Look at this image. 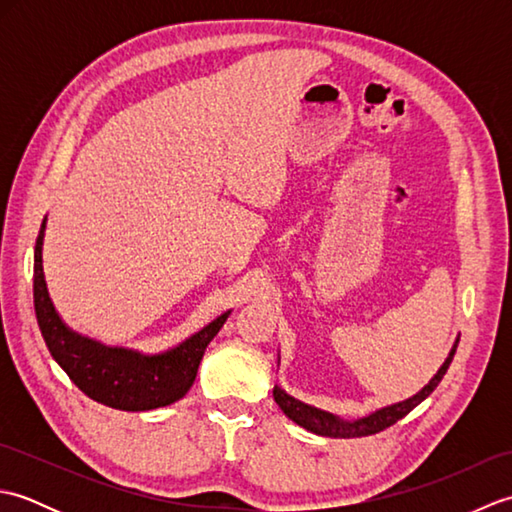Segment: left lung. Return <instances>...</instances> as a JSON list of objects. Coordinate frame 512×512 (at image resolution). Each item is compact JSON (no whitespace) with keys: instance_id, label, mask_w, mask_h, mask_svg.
Segmentation results:
<instances>
[{"instance_id":"1","label":"left lung","mask_w":512,"mask_h":512,"mask_svg":"<svg viewBox=\"0 0 512 512\" xmlns=\"http://www.w3.org/2000/svg\"><path fill=\"white\" fill-rule=\"evenodd\" d=\"M458 343H460V339H455L449 356L444 358V363L440 365L438 372L433 374V378L418 391V394H413V396L400 400V402H394V405L380 407V409H376L372 413H367V416H363V418L347 420V418L336 416V413L323 411L319 407H312V405H308V402H301L295 396H290L288 391H284L279 385H275L273 396H275V402L279 405V409L284 411L292 422H297L299 427L308 429L310 433H317V436H325V438H363V436H372V433L383 431V429L391 427V424H394V422H398L400 418H405L413 407H418L420 402L440 385V380L444 378V374H447V369H449V365L453 361L455 350H458ZM277 365H279V361H277Z\"/></svg>"}]
</instances>
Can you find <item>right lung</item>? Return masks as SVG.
<instances>
[{"mask_svg":"<svg viewBox=\"0 0 512 512\" xmlns=\"http://www.w3.org/2000/svg\"><path fill=\"white\" fill-rule=\"evenodd\" d=\"M43 217L35 244V314L54 361L85 396L121 411H151L180 400L191 389L206 345L222 330L231 310L222 312L182 343L165 352L145 354L132 347L105 345L72 330L50 299L43 275Z\"/></svg>","mask_w":512,"mask_h":512,"instance_id":"right-lung-1","label":"right lung"}]
</instances>
